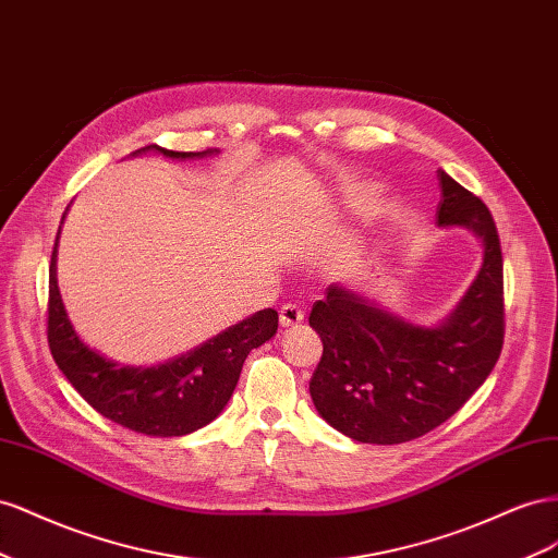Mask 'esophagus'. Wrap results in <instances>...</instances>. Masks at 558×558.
<instances>
[{"instance_id":"1","label":"esophagus","mask_w":558,"mask_h":558,"mask_svg":"<svg viewBox=\"0 0 558 558\" xmlns=\"http://www.w3.org/2000/svg\"><path fill=\"white\" fill-rule=\"evenodd\" d=\"M301 323H304V308L299 304H284L280 308V327L292 329V327H299Z\"/></svg>"}]
</instances>
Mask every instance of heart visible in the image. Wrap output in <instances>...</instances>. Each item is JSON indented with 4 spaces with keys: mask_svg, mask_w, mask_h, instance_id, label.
<instances>
[{
    "mask_svg": "<svg viewBox=\"0 0 558 558\" xmlns=\"http://www.w3.org/2000/svg\"><path fill=\"white\" fill-rule=\"evenodd\" d=\"M369 196H372V186H367V184L348 186V201L350 203H362V201H367Z\"/></svg>",
    "mask_w": 558,
    "mask_h": 558,
    "instance_id": "1",
    "label": "heart"
}]
</instances>
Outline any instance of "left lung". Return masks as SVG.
Wrapping results in <instances>:
<instances>
[{"mask_svg": "<svg viewBox=\"0 0 558 558\" xmlns=\"http://www.w3.org/2000/svg\"><path fill=\"white\" fill-rule=\"evenodd\" d=\"M437 225L480 238L482 268L437 325H416L376 299L333 282L308 323L323 357L311 378L317 413L362 444L418 439L463 407L496 367L505 337L500 238L482 198L437 172Z\"/></svg>", "mask_w": 558, "mask_h": 558, "instance_id": "1", "label": "left lung"}]
</instances>
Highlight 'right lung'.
Instances as JSON below:
<instances>
[{
	"label": "right lung",
	"mask_w": 558,
	"mask_h": 558,
	"mask_svg": "<svg viewBox=\"0 0 558 558\" xmlns=\"http://www.w3.org/2000/svg\"><path fill=\"white\" fill-rule=\"evenodd\" d=\"M140 154L189 161L219 151H170L149 145L133 151V156ZM58 238L60 231L49 268V348L58 369L68 376L74 390L105 418L140 435L182 437L213 423L229 404L250 350L276 337L278 313L264 308L189 353L151 367L109 360L86 345L70 323L56 274Z\"/></svg>",
	"instance_id": "add662e5"
}]
</instances>
